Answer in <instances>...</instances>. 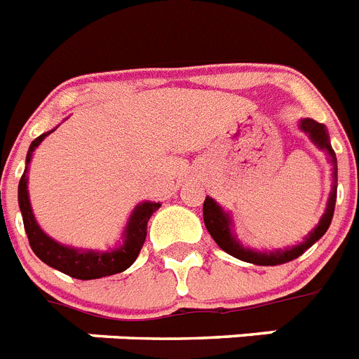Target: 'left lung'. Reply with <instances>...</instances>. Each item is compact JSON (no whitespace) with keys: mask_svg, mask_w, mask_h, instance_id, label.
I'll use <instances>...</instances> for the list:
<instances>
[{"mask_svg":"<svg viewBox=\"0 0 359 359\" xmlns=\"http://www.w3.org/2000/svg\"><path fill=\"white\" fill-rule=\"evenodd\" d=\"M299 128L303 130L304 133H308V137L312 139V143L318 148L325 150L328 156V161L332 163L334 170V185L332 191H330V196L327 201V209H325V215L321 216V220L316 227H313L308 236H304V240L301 244L292 245V248H286V250H277V251H255L250 248H244L236 240L235 233H233V220H231L229 212H226L222 209L211 196H207L203 201V222H205V227L209 231V235L215 238V242L220 245L222 250L229 253L231 257H235L238 260H244V262H250V264L257 266H277L284 264V262H290V260L297 259L299 255H303L308 248H312L319 238H321L325 233H327L330 222H332L334 216V207H336V180H337V159L336 154H334L332 147H330V137H328V132L325 128V124L318 123L313 119H301L299 123Z\"/></svg>","mask_w":359,"mask_h":359,"instance_id":"obj_1","label":"left lung"}]
</instances>
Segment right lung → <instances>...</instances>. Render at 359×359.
I'll return each mask as SVG.
<instances>
[{
  "label": "right lung",
  "mask_w": 359,
  "mask_h": 359,
  "mask_svg": "<svg viewBox=\"0 0 359 359\" xmlns=\"http://www.w3.org/2000/svg\"><path fill=\"white\" fill-rule=\"evenodd\" d=\"M51 132H55V128ZM51 132L41 133L31 143L29 152H27L25 170H23L22 180H20V185H18V203H20L23 227H25L31 250L34 251V255L41 262H46L47 266L58 269L62 273L69 275L73 279L91 280L121 273L124 269H128L137 259L139 251L144 244V238H147L148 220L161 207V203L159 201L139 203L130 215L128 224L124 227L123 244L119 248H115V250H76V248L58 244L51 236H47L36 224V218L32 215L31 200H29V191H27V172H29V163L32 159V152Z\"/></svg>",
  "instance_id": "obj_1"
}]
</instances>
